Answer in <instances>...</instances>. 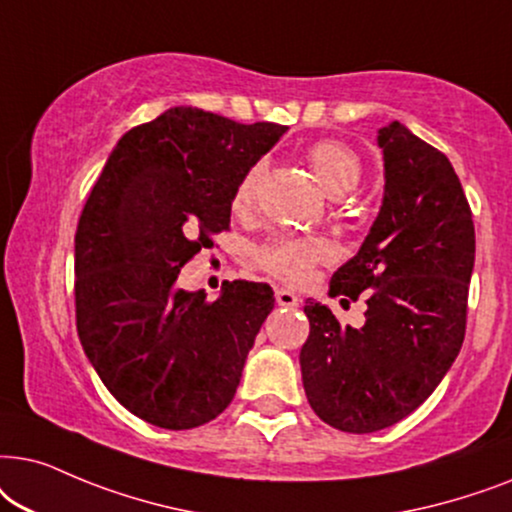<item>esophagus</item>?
Segmentation results:
<instances>
[{
    "label": "esophagus",
    "instance_id": "esophagus-1",
    "mask_svg": "<svg viewBox=\"0 0 512 512\" xmlns=\"http://www.w3.org/2000/svg\"><path fill=\"white\" fill-rule=\"evenodd\" d=\"M299 302H302V299H299L292 290L276 288V304L278 306H288V309H295V306H299Z\"/></svg>",
    "mask_w": 512,
    "mask_h": 512
}]
</instances>
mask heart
Here are the masks:
<instances>
[{"instance_id":"b5f03b06","label":"heart","mask_w":512,"mask_h":512,"mask_svg":"<svg viewBox=\"0 0 512 512\" xmlns=\"http://www.w3.org/2000/svg\"><path fill=\"white\" fill-rule=\"evenodd\" d=\"M306 161L313 173L332 196L351 192L360 182L363 166L356 152L339 140H320L306 149ZM262 166L255 163L245 170L241 180L231 194V213L248 215L255 203L257 185H260ZM257 264L278 281L299 285L311 276L316 264L330 257V245L323 238L311 236H274L271 241L260 245L257 250Z\"/></svg>"}]
</instances>
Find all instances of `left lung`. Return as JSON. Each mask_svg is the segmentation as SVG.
<instances>
[{"instance_id":"8db88e82","label":"left lung","mask_w":512,"mask_h":512,"mask_svg":"<svg viewBox=\"0 0 512 512\" xmlns=\"http://www.w3.org/2000/svg\"><path fill=\"white\" fill-rule=\"evenodd\" d=\"M379 147L384 203L358 255L330 281L332 297H365V325L342 327L327 306H304L306 398L346 433L398 424L435 391L466 335L475 262L473 213L447 156L398 121L381 128Z\"/></svg>"}]
</instances>
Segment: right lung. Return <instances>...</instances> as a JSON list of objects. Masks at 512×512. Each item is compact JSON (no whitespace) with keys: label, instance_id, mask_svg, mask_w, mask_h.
<instances>
[{"label":"right lung","instance_id":"1","mask_svg":"<svg viewBox=\"0 0 512 512\" xmlns=\"http://www.w3.org/2000/svg\"><path fill=\"white\" fill-rule=\"evenodd\" d=\"M283 133L173 107L119 140L88 194L74 234L77 332L107 391L147 424L196 428L234 398L274 290L231 281L210 302L177 276L229 229L238 180Z\"/></svg>","mask_w":512,"mask_h":512}]
</instances>
